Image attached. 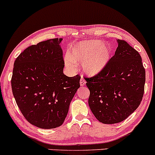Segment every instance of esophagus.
Returning <instances> with one entry per match:
<instances>
[{"label":"esophagus","instance_id":"1","mask_svg":"<svg viewBox=\"0 0 155 155\" xmlns=\"http://www.w3.org/2000/svg\"><path fill=\"white\" fill-rule=\"evenodd\" d=\"M80 83H81V86H85V85H86V80H85L84 78H83L82 77V78H81V80H80Z\"/></svg>","mask_w":155,"mask_h":155}]
</instances>
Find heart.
Masks as SVG:
<instances>
[{
  "label": "heart",
  "mask_w": 155,
  "mask_h": 155,
  "mask_svg": "<svg viewBox=\"0 0 155 155\" xmlns=\"http://www.w3.org/2000/svg\"><path fill=\"white\" fill-rule=\"evenodd\" d=\"M111 48L100 40L83 41L74 46L65 58L67 67H75V62L83 63V69L89 75L100 73L108 62Z\"/></svg>",
  "instance_id": "obj_1"
}]
</instances>
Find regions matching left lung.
<instances>
[{"instance_id":"1","label":"left lung","mask_w":155,"mask_h":155,"mask_svg":"<svg viewBox=\"0 0 155 155\" xmlns=\"http://www.w3.org/2000/svg\"><path fill=\"white\" fill-rule=\"evenodd\" d=\"M115 54L96 75L86 78L90 91L88 105L103 124L124 121L138 108L143 99L146 72L136 50L118 39Z\"/></svg>"}]
</instances>
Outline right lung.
Listing matches in <instances>:
<instances>
[{"instance_id": "right-lung-1", "label": "right lung", "mask_w": 155, "mask_h": 155, "mask_svg": "<svg viewBox=\"0 0 155 155\" xmlns=\"http://www.w3.org/2000/svg\"><path fill=\"white\" fill-rule=\"evenodd\" d=\"M61 41L55 38L29 46L14 64L11 83L17 105L29 123L42 129L63 124L81 86L79 74H64Z\"/></svg>"}]
</instances>
